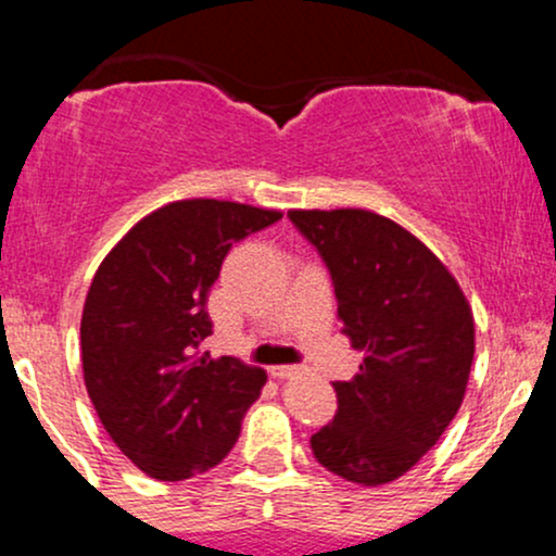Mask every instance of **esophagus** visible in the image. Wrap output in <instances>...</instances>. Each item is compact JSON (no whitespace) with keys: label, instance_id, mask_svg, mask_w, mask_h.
Wrapping results in <instances>:
<instances>
[{"label":"esophagus","instance_id":"34e87169","mask_svg":"<svg viewBox=\"0 0 556 556\" xmlns=\"http://www.w3.org/2000/svg\"><path fill=\"white\" fill-rule=\"evenodd\" d=\"M300 374H303V368L300 366H274L271 368L274 379H292V376H300Z\"/></svg>","mask_w":556,"mask_h":556}]
</instances>
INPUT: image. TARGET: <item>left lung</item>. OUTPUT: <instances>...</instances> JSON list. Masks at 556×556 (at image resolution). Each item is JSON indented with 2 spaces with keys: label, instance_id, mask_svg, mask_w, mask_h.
I'll return each mask as SVG.
<instances>
[{
  "label": "left lung",
  "instance_id": "obj_1",
  "mask_svg": "<svg viewBox=\"0 0 556 556\" xmlns=\"http://www.w3.org/2000/svg\"><path fill=\"white\" fill-rule=\"evenodd\" d=\"M331 274L337 316L363 353L334 381L337 416L311 437L324 468L381 486L405 476L460 410L476 353L457 279L397 222L366 208L287 214Z\"/></svg>",
  "mask_w": 556,
  "mask_h": 556
}]
</instances>
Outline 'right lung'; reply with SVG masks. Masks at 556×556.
I'll use <instances>...</instances> for the list:
<instances>
[{"label":"right lung","mask_w":556,"mask_h":556,"mask_svg":"<svg viewBox=\"0 0 556 556\" xmlns=\"http://www.w3.org/2000/svg\"><path fill=\"white\" fill-rule=\"evenodd\" d=\"M277 219L235 201H175L101 261L80 318L83 379L112 442L146 476L182 481L238 442L266 374L201 353L206 300L232 242Z\"/></svg>","instance_id":"right-lung-1"}]
</instances>
